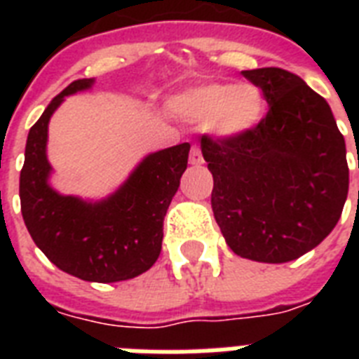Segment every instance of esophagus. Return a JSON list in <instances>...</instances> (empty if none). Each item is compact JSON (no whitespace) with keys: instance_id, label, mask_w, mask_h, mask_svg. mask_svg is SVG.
<instances>
[{"instance_id":"obj_1","label":"esophagus","mask_w":359,"mask_h":359,"mask_svg":"<svg viewBox=\"0 0 359 359\" xmlns=\"http://www.w3.org/2000/svg\"><path fill=\"white\" fill-rule=\"evenodd\" d=\"M190 163L191 165H201L203 163V154H201V149L197 145L191 147L190 151Z\"/></svg>"}]
</instances>
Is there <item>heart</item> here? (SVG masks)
<instances>
[{
  "label": "heart",
  "instance_id": "heart-1",
  "mask_svg": "<svg viewBox=\"0 0 359 359\" xmlns=\"http://www.w3.org/2000/svg\"><path fill=\"white\" fill-rule=\"evenodd\" d=\"M169 106L180 117L208 121L214 134L225 140H236L253 132L266 114V100L261 89L250 83L197 87L175 97Z\"/></svg>",
  "mask_w": 359,
  "mask_h": 359
}]
</instances>
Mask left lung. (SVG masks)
Instances as JSON below:
<instances>
[{
	"label": "left lung",
	"instance_id": "1",
	"mask_svg": "<svg viewBox=\"0 0 359 359\" xmlns=\"http://www.w3.org/2000/svg\"><path fill=\"white\" fill-rule=\"evenodd\" d=\"M268 114L236 140L201 137L214 177L212 212L236 255L289 262L317 248L348 194L345 137L328 102L289 70H242Z\"/></svg>",
	"mask_w": 359,
	"mask_h": 359
}]
</instances>
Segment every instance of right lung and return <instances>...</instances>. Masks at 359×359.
<instances>
[{"mask_svg":"<svg viewBox=\"0 0 359 359\" xmlns=\"http://www.w3.org/2000/svg\"><path fill=\"white\" fill-rule=\"evenodd\" d=\"M93 83V78L72 81L31 126L20 171V205L33 242L59 270L83 281L114 283L135 278L156 262L163 218L188 165L190 143L145 156L102 201L57 194L48 184V123L65 97Z\"/></svg>","mask_w":359,"mask_h":359,"instance_id":"obj_1","label":"right lung"}]
</instances>
